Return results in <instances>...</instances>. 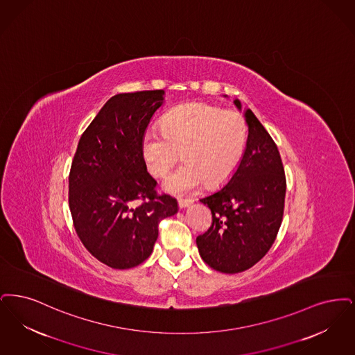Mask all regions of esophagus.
Listing matches in <instances>:
<instances>
[{
	"label": "esophagus",
	"mask_w": 355,
	"mask_h": 355,
	"mask_svg": "<svg viewBox=\"0 0 355 355\" xmlns=\"http://www.w3.org/2000/svg\"><path fill=\"white\" fill-rule=\"evenodd\" d=\"M192 202H193L192 199H179V201H178L179 208H187V207H189Z\"/></svg>",
	"instance_id": "1"
}]
</instances>
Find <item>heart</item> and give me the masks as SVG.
<instances>
[{"mask_svg":"<svg viewBox=\"0 0 355 355\" xmlns=\"http://www.w3.org/2000/svg\"><path fill=\"white\" fill-rule=\"evenodd\" d=\"M248 127L236 110L207 103H188L170 111L162 130H147L141 138V159L147 171L163 178L180 153L184 164L163 182L173 195L225 184L239 168L247 146Z\"/></svg>","mask_w":355,"mask_h":355,"instance_id":"1","label":"heart"}]
</instances>
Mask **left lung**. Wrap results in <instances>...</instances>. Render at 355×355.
<instances>
[{"instance_id":"8db88e82","label":"left lung","mask_w":355,"mask_h":355,"mask_svg":"<svg viewBox=\"0 0 355 355\" xmlns=\"http://www.w3.org/2000/svg\"><path fill=\"white\" fill-rule=\"evenodd\" d=\"M233 103L241 111L239 99ZM244 116L247 146L239 168L223 188L200 199L212 212V225L196 244L204 262L221 273H240L260 261L284 215L286 179L277 146L252 110Z\"/></svg>"}]
</instances>
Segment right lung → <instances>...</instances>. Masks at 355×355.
Returning a JSON list of instances; mask_svg holds the SVG:
<instances>
[{
	"label": "right lung",
	"mask_w": 355,
	"mask_h": 355,
	"mask_svg": "<svg viewBox=\"0 0 355 355\" xmlns=\"http://www.w3.org/2000/svg\"><path fill=\"white\" fill-rule=\"evenodd\" d=\"M164 90L110 98L78 143L69 176V207L79 240L96 260L130 269L147 260L157 225L178 201L157 195L141 159V138Z\"/></svg>",
	"instance_id": "obj_1"
}]
</instances>
